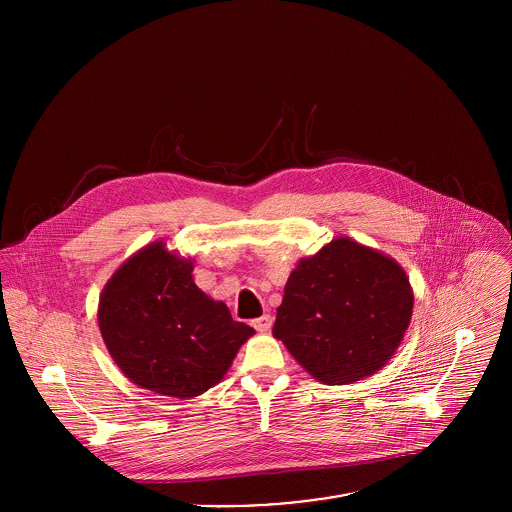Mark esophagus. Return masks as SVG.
<instances>
[{
  "label": "esophagus",
  "instance_id": "obj_1",
  "mask_svg": "<svg viewBox=\"0 0 512 512\" xmlns=\"http://www.w3.org/2000/svg\"><path fill=\"white\" fill-rule=\"evenodd\" d=\"M252 327H254L256 331H260V333H266V331H270V327H272V317H270V315H262V317H258V319L252 321Z\"/></svg>",
  "mask_w": 512,
  "mask_h": 512
}]
</instances>
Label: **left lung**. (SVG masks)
Masks as SVG:
<instances>
[{
	"label": "left lung",
	"mask_w": 512,
	"mask_h": 512,
	"mask_svg": "<svg viewBox=\"0 0 512 512\" xmlns=\"http://www.w3.org/2000/svg\"><path fill=\"white\" fill-rule=\"evenodd\" d=\"M414 292L404 268L349 236H337L293 268L274 337L323 384L376 374L398 351Z\"/></svg>",
	"instance_id": "obj_1"
}]
</instances>
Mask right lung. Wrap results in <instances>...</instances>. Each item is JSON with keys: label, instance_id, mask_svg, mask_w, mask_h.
Returning <instances> with one entry per match:
<instances>
[{"label": "right lung", "instance_id": "obj_1", "mask_svg": "<svg viewBox=\"0 0 512 512\" xmlns=\"http://www.w3.org/2000/svg\"><path fill=\"white\" fill-rule=\"evenodd\" d=\"M193 258L163 240L132 254L106 282L98 327L118 368L140 388L189 400L219 384L254 335L201 292Z\"/></svg>", "mask_w": 512, "mask_h": 512}]
</instances>
